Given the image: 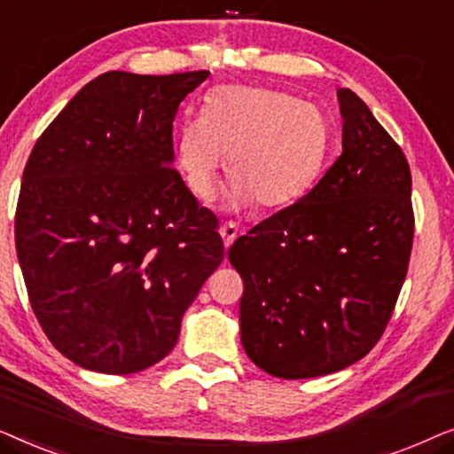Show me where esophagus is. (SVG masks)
Listing matches in <instances>:
<instances>
[{"mask_svg":"<svg viewBox=\"0 0 454 454\" xmlns=\"http://www.w3.org/2000/svg\"><path fill=\"white\" fill-rule=\"evenodd\" d=\"M238 233H239L238 223H233V221L223 223V225H221V238H223V244H225V247L233 244L235 238H238Z\"/></svg>","mask_w":454,"mask_h":454,"instance_id":"1","label":"esophagus"}]
</instances>
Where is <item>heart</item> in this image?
Segmentation results:
<instances>
[{"label": "heart", "mask_w": 454, "mask_h": 454, "mask_svg": "<svg viewBox=\"0 0 454 454\" xmlns=\"http://www.w3.org/2000/svg\"><path fill=\"white\" fill-rule=\"evenodd\" d=\"M331 128L312 103L262 86L227 84L208 92L200 117H184L176 132V163L185 185L208 202L225 165L231 204L258 208L294 204L320 177Z\"/></svg>", "instance_id": "b5f03b06"}]
</instances>
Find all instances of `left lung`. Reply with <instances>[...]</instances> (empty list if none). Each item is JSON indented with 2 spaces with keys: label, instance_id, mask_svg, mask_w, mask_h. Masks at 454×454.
<instances>
[{
  "label": "left lung",
  "instance_id": "left-lung-1",
  "mask_svg": "<svg viewBox=\"0 0 454 454\" xmlns=\"http://www.w3.org/2000/svg\"><path fill=\"white\" fill-rule=\"evenodd\" d=\"M343 153L318 184L235 239L241 345L266 374L300 380L368 356L411 258V171L362 98L337 92Z\"/></svg>",
  "mask_w": 454,
  "mask_h": 454
}]
</instances>
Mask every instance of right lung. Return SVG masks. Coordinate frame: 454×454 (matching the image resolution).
<instances>
[{
  "label": "right lung",
  "instance_id": "right-lung-1",
  "mask_svg": "<svg viewBox=\"0 0 454 454\" xmlns=\"http://www.w3.org/2000/svg\"><path fill=\"white\" fill-rule=\"evenodd\" d=\"M208 74H101L24 167L18 262L43 333L80 368L121 376L160 362L225 258L219 221L173 167L179 103Z\"/></svg>",
  "mask_w": 454,
  "mask_h": 454
}]
</instances>
